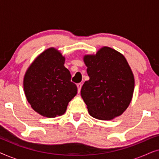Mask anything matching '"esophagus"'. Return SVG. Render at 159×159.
Instances as JSON below:
<instances>
[{"mask_svg": "<svg viewBox=\"0 0 159 159\" xmlns=\"http://www.w3.org/2000/svg\"><path fill=\"white\" fill-rule=\"evenodd\" d=\"M82 84L81 83H79L77 84V89H78V93H80V90H81V88H82Z\"/></svg>", "mask_w": 159, "mask_h": 159, "instance_id": "34e87169", "label": "esophagus"}]
</instances>
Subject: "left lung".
Listing matches in <instances>:
<instances>
[{
  "label": "left lung",
  "instance_id": "left-lung-1",
  "mask_svg": "<svg viewBox=\"0 0 159 159\" xmlns=\"http://www.w3.org/2000/svg\"><path fill=\"white\" fill-rule=\"evenodd\" d=\"M90 77L81 96L91 116L111 120L124 113L132 101L134 78L127 59L111 48L103 46L83 57Z\"/></svg>",
  "mask_w": 159,
  "mask_h": 159
}]
</instances>
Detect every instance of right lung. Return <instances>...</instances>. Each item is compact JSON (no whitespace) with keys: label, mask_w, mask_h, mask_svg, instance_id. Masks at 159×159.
I'll use <instances>...</instances> for the list:
<instances>
[{"label":"right lung","mask_w":159,"mask_h":159,"mask_svg":"<svg viewBox=\"0 0 159 159\" xmlns=\"http://www.w3.org/2000/svg\"><path fill=\"white\" fill-rule=\"evenodd\" d=\"M65 57L55 48L41 53L28 67L24 77L25 96L37 113L55 118L66 112L77 88L64 66Z\"/></svg>","instance_id":"obj_1"}]
</instances>
